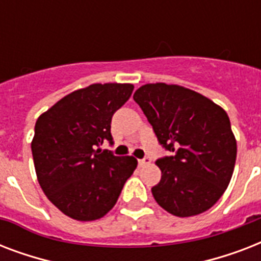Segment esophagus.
I'll list each match as a JSON object with an SVG mask.
<instances>
[{
    "instance_id": "obj_1",
    "label": "esophagus",
    "mask_w": 261,
    "mask_h": 261,
    "mask_svg": "<svg viewBox=\"0 0 261 261\" xmlns=\"http://www.w3.org/2000/svg\"><path fill=\"white\" fill-rule=\"evenodd\" d=\"M150 157H145V159H141L138 160V165L139 167H145V165H147V164H150Z\"/></svg>"
}]
</instances>
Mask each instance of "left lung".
<instances>
[{
  "mask_svg": "<svg viewBox=\"0 0 261 261\" xmlns=\"http://www.w3.org/2000/svg\"><path fill=\"white\" fill-rule=\"evenodd\" d=\"M134 100L159 142L173 153L155 161L161 169L151 188L155 202L180 218L211 208L226 191L237 157L225 110L195 90L164 83L142 85Z\"/></svg>",
  "mask_w": 261,
  "mask_h": 261,
  "instance_id": "obj_1",
  "label": "left lung"
}]
</instances>
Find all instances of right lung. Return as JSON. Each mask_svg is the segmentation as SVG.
I'll use <instances>...</instances> for the list:
<instances>
[{
  "instance_id": "add662e5",
  "label": "right lung",
  "mask_w": 261,
  "mask_h": 261,
  "mask_svg": "<svg viewBox=\"0 0 261 261\" xmlns=\"http://www.w3.org/2000/svg\"><path fill=\"white\" fill-rule=\"evenodd\" d=\"M133 84H92L74 90L36 120L31 143L38 181L53 204L77 221H94L115 206L138 161L98 149L112 143V115Z\"/></svg>"
}]
</instances>
